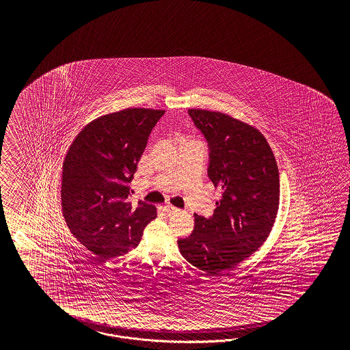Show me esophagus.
<instances>
[{
    "label": "esophagus",
    "mask_w": 350,
    "mask_h": 350,
    "mask_svg": "<svg viewBox=\"0 0 350 350\" xmlns=\"http://www.w3.org/2000/svg\"><path fill=\"white\" fill-rule=\"evenodd\" d=\"M163 211L167 213V214L180 212V209H178V208H176V206H173V205H164V206H163Z\"/></svg>",
    "instance_id": "34e87169"
}]
</instances>
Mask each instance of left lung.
I'll use <instances>...</instances> for the list:
<instances>
[{
    "mask_svg": "<svg viewBox=\"0 0 350 350\" xmlns=\"http://www.w3.org/2000/svg\"><path fill=\"white\" fill-rule=\"evenodd\" d=\"M209 146L208 176L222 189L209 219L195 214L189 237L178 240L182 256L205 273L232 269L265 244L280 204V177L265 136L219 111L190 109Z\"/></svg>",
    "mask_w": 350,
    "mask_h": 350,
    "instance_id": "obj_1",
    "label": "left lung"
}]
</instances>
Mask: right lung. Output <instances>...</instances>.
<instances>
[{"instance_id":"obj_1","label":"right lung","mask_w":350,"mask_h":350,"mask_svg":"<svg viewBox=\"0 0 350 350\" xmlns=\"http://www.w3.org/2000/svg\"><path fill=\"white\" fill-rule=\"evenodd\" d=\"M164 110L129 107L97 118L75 138L63 163L62 208L75 239L100 259L126 254L157 218L152 204L128 202V183Z\"/></svg>"}]
</instances>
